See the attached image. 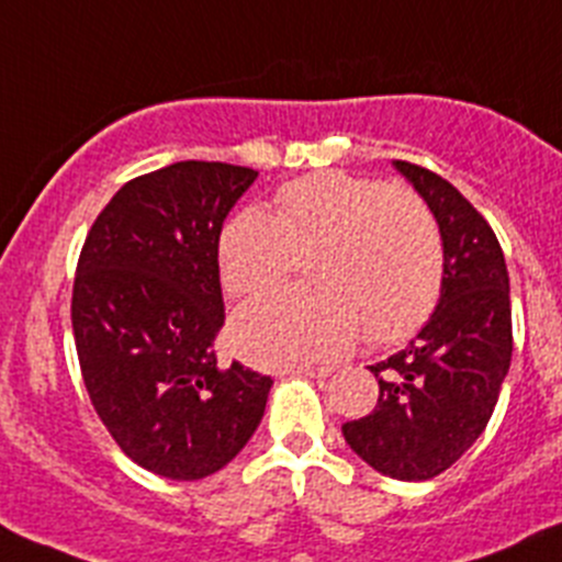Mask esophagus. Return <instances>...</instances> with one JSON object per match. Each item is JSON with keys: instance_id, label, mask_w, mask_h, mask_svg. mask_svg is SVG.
<instances>
[{"instance_id": "1", "label": "esophagus", "mask_w": 562, "mask_h": 562, "mask_svg": "<svg viewBox=\"0 0 562 562\" xmlns=\"http://www.w3.org/2000/svg\"><path fill=\"white\" fill-rule=\"evenodd\" d=\"M292 372H297V375H308V378H325L330 375V367H295Z\"/></svg>"}]
</instances>
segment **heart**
Wrapping results in <instances>:
<instances>
[{
	"label": "heart",
	"instance_id": "heart-1",
	"mask_svg": "<svg viewBox=\"0 0 562 562\" xmlns=\"http://www.w3.org/2000/svg\"><path fill=\"white\" fill-rule=\"evenodd\" d=\"M312 256L314 290L286 286L245 306L232 341L261 367L319 364L367 330L375 345L414 336L445 290V239L425 201L372 176L308 173L276 192V215L245 206L217 239L232 297H250Z\"/></svg>",
	"mask_w": 562,
	"mask_h": 562
}]
</instances>
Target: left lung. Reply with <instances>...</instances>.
<instances>
[{
	"label": "left lung",
	"mask_w": 562,
	"mask_h": 562,
	"mask_svg": "<svg viewBox=\"0 0 562 562\" xmlns=\"http://www.w3.org/2000/svg\"><path fill=\"white\" fill-rule=\"evenodd\" d=\"M394 165L441 228L445 290L419 336L370 367L378 405L341 432L386 477L430 480L477 441L494 414L513 352L510 284L494 228L467 198L422 165Z\"/></svg>",
	"instance_id": "obj_1"
}]
</instances>
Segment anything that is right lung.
<instances>
[{
	"instance_id": "add662e5",
	"label": "right lung",
	"mask_w": 562,
	"mask_h": 562,
	"mask_svg": "<svg viewBox=\"0 0 562 562\" xmlns=\"http://www.w3.org/2000/svg\"><path fill=\"white\" fill-rule=\"evenodd\" d=\"M256 170L184 159L126 181L85 237L71 325L85 389L137 467L201 480L265 414L270 375L217 364V239Z\"/></svg>"
}]
</instances>
